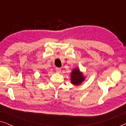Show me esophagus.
Returning <instances> with one entry per match:
<instances>
[{
    "instance_id": "34e87169",
    "label": "esophagus",
    "mask_w": 126,
    "mask_h": 126,
    "mask_svg": "<svg viewBox=\"0 0 126 126\" xmlns=\"http://www.w3.org/2000/svg\"><path fill=\"white\" fill-rule=\"evenodd\" d=\"M56 70L57 72H58V73H60L61 71V69L60 68H56Z\"/></svg>"
}]
</instances>
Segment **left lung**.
I'll return each instance as SVG.
<instances>
[{"label":"left lung","instance_id":"obj_1","mask_svg":"<svg viewBox=\"0 0 126 126\" xmlns=\"http://www.w3.org/2000/svg\"><path fill=\"white\" fill-rule=\"evenodd\" d=\"M85 77L83 73L81 72L79 68H75L72 70L70 74V81L74 85H79L84 81Z\"/></svg>","mask_w":126,"mask_h":126}]
</instances>
